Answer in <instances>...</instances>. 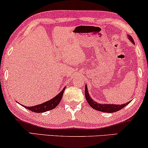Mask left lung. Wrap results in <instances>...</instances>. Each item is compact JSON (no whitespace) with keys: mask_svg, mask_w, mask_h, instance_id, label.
<instances>
[{"mask_svg":"<svg viewBox=\"0 0 148 148\" xmlns=\"http://www.w3.org/2000/svg\"><path fill=\"white\" fill-rule=\"evenodd\" d=\"M128 38H129V40L132 43L135 44V42H134V40L133 38L131 37L130 35H128ZM85 97L86 99V101H88V104L90 105L92 108L96 109V110L99 111V112H106V113H114L116 112H118V111L120 110L122 108H124V107L126 106L129 103H124V104L122 105H114V104H99V103H97L95 101H94V100L92 99V98L90 97L89 93H88V88L87 86L86 85L85 87Z\"/></svg>","mask_w":148,"mask_h":148,"instance_id":"obj_1","label":"left lung"}]
</instances>
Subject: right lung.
<instances>
[{"instance_id":"add662e5","label":"right lung","mask_w":148,"mask_h":148,"mask_svg":"<svg viewBox=\"0 0 148 148\" xmlns=\"http://www.w3.org/2000/svg\"><path fill=\"white\" fill-rule=\"evenodd\" d=\"M65 90V88H63V90L60 93H59L57 96H56L54 98L51 99L49 101H46V102L41 103L40 105H35V106L32 107H26L24 106V107L26 108L27 109H29L31 112H35V113H43L45 112H47V111L51 110V109L56 108L57 105L59 104L60 102L61 99L63 96V93Z\"/></svg>"}]
</instances>
